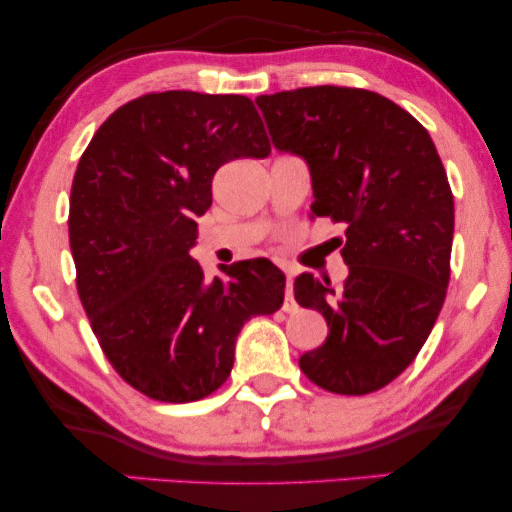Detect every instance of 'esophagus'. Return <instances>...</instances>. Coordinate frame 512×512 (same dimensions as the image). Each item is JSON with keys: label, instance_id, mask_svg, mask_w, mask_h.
Here are the masks:
<instances>
[{"label": "esophagus", "instance_id": "obj_1", "mask_svg": "<svg viewBox=\"0 0 512 512\" xmlns=\"http://www.w3.org/2000/svg\"><path fill=\"white\" fill-rule=\"evenodd\" d=\"M296 298H293V275L286 272V296H284V312H296Z\"/></svg>", "mask_w": 512, "mask_h": 512}]
</instances>
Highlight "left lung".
Returning a JSON list of instances; mask_svg holds the SVG:
<instances>
[{
    "mask_svg": "<svg viewBox=\"0 0 512 512\" xmlns=\"http://www.w3.org/2000/svg\"><path fill=\"white\" fill-rule=\"evenodd\" d=\"M277 151L310 167L312 214L345 226L340 286L303 272L298 305L328 338L300 356L317 387L363 396L415 361L450 282L454 200L429 132L387 97L314 86L256 97Z\"/></svg>",
    "mask_w": 512,
    "mask_h": 512,
    "instance_id": "obj_1",
    "label": "left lung"
}]
</instances>
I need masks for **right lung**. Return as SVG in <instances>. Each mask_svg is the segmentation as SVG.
<instances>
[{
	"mask_svg": "<svg viewBox=\"0 0 512 512\" xmlns=\"http://www.w3.org/2000/svg\"><path fill=\"white\" fill-rule=\"evenodd\" d=\"M268 153L249 97L191 90L123 104L83 151L69 198L76 289L104 356L153 401L219 389L242 326L284 303V272L265 258L212 282L191 258L214 172Z\"/></svg>",
	"mask_w": 512,
	"mask_h": 512,
	"instance_id": "right-lung-1",
	"label": "right lung"
}]
</instances>
